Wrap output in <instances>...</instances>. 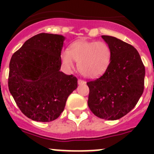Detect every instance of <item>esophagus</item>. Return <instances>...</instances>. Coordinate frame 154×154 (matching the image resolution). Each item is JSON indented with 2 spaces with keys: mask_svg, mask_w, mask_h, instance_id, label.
I'll list each match as a JSON object with an SVG mask.
<instances>
[{
  "mask_svg": "<svg viewBox=\"0 0 154 154\" xmlns=\"http://www.w3.org/2000/svg\"><path fill=\"white\" fill-rule=\"evenodd\" d=\"M85 83V82L83 81V80L82 79H79L78 80V84L79 85H83V84Z\"/></svg>",
  "mask_w": 154,
  "mask_h": 154,
  "instance_id": "esophagus-1",
  "label": "esophagus"
}]
</instances>
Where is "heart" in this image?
Wrapping results in <instances>:
<instances>
[{
  "instance_id": "1",
  "label": "heart",
  "mask_w": 154,
  "mask_h": 154,
  "mask_svg": "<svg viewBox=\"0 0 154 154\" xmlns=\"http://www.w3.org/2000/svg\"><path fill=\"white\" fill-rule=\"evenodd\" d=\"M61 59L66 70L71 71L79 62L80 72L86 77L96 78L104 74L112 59V51L104 42L77 41L64 49Z\"/></svg>"
}]
</instances>
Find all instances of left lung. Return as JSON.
<instances>
[{
    "label": "left lung",
    "mask_w": 154,
    "mask_h": 154,
    "mask_svg": "<svg viewBox=\"0 0 154 154\" xmlns=\"http://www.w3.org/2000/svg\"><path fill=\"white\" fill-rule=\"evenodd\" d=\"M109 45L112 59L97 79L88 82V106L94 115L116 120L130 112L142 96L145 67L135 48L115 37L102 35Z\"/></svg>",
    "instance_id": "8db88e82"
}]
</instances>
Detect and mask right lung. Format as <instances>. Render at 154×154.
Here are the masks:
<instances>
[{
	"instance_id": "1",
	"label": "right lung",
	"mask_w": 154,
	"mask_h": 154,
	"mask_svg": "<svg viewBox=\"0 0 154 154\" xmlns=\"http://www.w3.org/2000/svg\"><path fill=\"white\" fill-rule=\"evenodd\" d=\"M65 38L41 33L27 40L14 53L9 65L8 88L27 117L51 122L63 112L78 80L60 72Z\"/></svg>"
}]
</instances>
